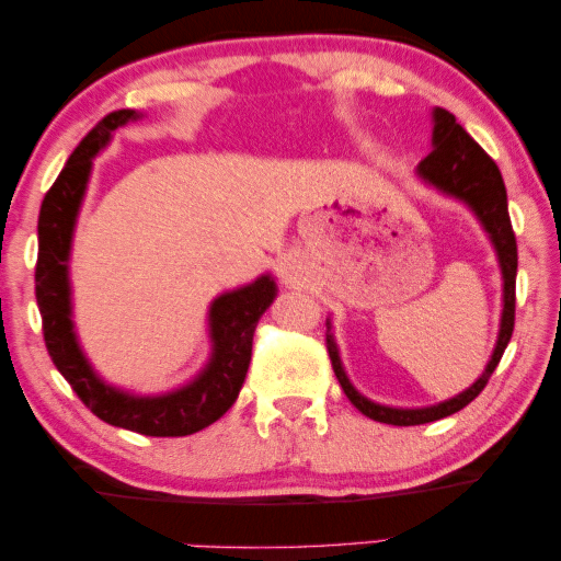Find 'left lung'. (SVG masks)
<instances>
[{
    "mask_svg": "<svg viewBox=\"0 0 561 561\" xmlns=\"http://www.w3.org/2000/svg\"><path fill=\"white\" fill-rule=\"evenodd\" d=\"M435 128H433V151H430L425 159L420 161L417 173L420 179L433 183L435 188L443 191L447 196H455L465 201L467 206L474 210V216L482 220L484 231L490 233L494 251H497L502 278H504V308H502V323H500V337L497 345H494L492 360L484 367L482 378L477 380L472 388L457 394L453 400L439 402L433 408H417V410H402V408H385L378 402L363 398L357 392L341 365V357H337V345L333 341V333H330V320H328V333H325V345L330 363H333L335 378L341 382L343 392L347 400L363 412L365 417L385 422V425H425V422L443 420L447 415H455L462 408L470 405V402L484 390V385L490 382L494 367L500 365L504 347H507L512 330H514V283H517V238L512 231V220L507 210V191H504L502 173L480 144H477L465 128L455 122V116L445 112V108H435L433 112Z\"/></svg>",
    "mask_w": 561,
    "mask_h": 561,
    "instance_id": "left-lung-1",
    "label": "left lung"
}]
</instances>
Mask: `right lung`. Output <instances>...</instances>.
<instances>
[{"label": "right lung", "instance_id": "obj_1", "mask_svg": "<svg viewBox=\"0 0 561 561\" xmlns=\"http://www.w3.org/2000/svg\"><path fill=\"white\" fill-rule=\"evenodd\" d=\"M139 116L131 108H118L101 118L73 149L67 167L44 196L39 210V255L34 271L36 306L54 365L99 420L149 437H183L214 425L236 402L251 363L255 325L275 298V283L271 275H261L251 286L224 293L214 300L208 313L214 355L204 373L186 388L156 398H136L96 378L81 353L71 323V236L87 191L91 159L112 141L118 126Z\"/></svg>", "mask_w": 561, "mask_h": 561}]
</instances>
